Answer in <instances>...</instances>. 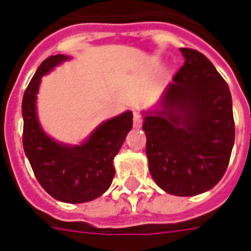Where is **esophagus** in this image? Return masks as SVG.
<instances>
[{"mask_svg": "<svg viewBox=\"0 0 251 251\" xmlns=\"http://www.w3.org/2000/svg\"><path fill=\"white\" fill-rule=\"evenodd\" d=\"M133 125H134L135 129H140L142 126V118H141L140 114L134 113V118H133Z\"/></svg>", "mask_w": 251, "mask_h": 251, "instance_id": "1", "label": "esophagus"}]
</instances>
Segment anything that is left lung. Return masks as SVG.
Listing matches in <instances>:
<instances>
[{"instance_id": "obj_1", "label": "left lung", "mask_w": 251, "mask_h": 251, "mask_svg": "<svg viewBox=\"0 0 251 251\" xmlns=\"http://www.w3.org/2000/svg\"><path fill=\"white\" fill-rule=\"evenodd\" d=\"M185 64L153 110L142 113L154 182L169 194L192 197L224 177L234 145L229 86L205 55L181 48Z\"/></svg>"}]
</instances>
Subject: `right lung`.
Returning a JSON list of instances; mask_svg holds the SVG:
<instances>
[{
    "instance_id": "1",
    "label": "right lung",
    "mask_w": 251,
    "mask_h": 251,
    "mask_svg": "<svg viewBox=\"0 0 251 251\" xmlns=\"http://www.w3.org/2000/svg\"><path fill=\"white\" fill-rule=\"evenodd\" d=\"M69 55H50L38 66L22 98V144L38 182L50 196L66 203L96 200L110 187L114 178L113 159L133 126L130 110L103 121L82 144L69 145L46 134L37 116L41 78Z\"/></svg>"
}]
</instances>
